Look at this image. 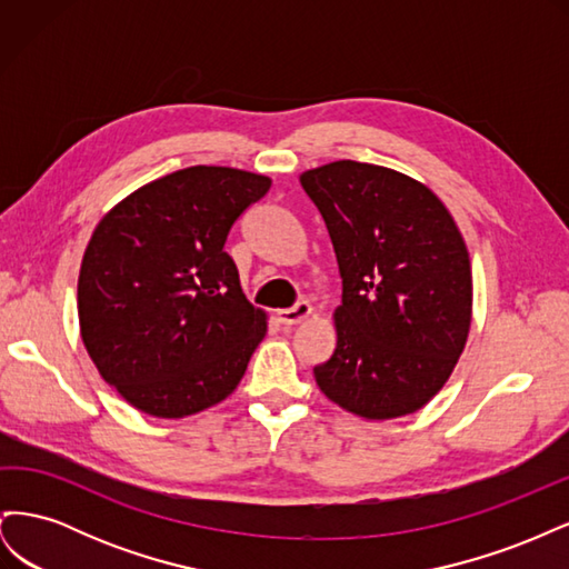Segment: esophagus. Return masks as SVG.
Here are the masks:
<instances>
[{
  "label": "esophagus",
  "mask_w": 569,
  "mask_h": 569,
  "mask_svg": "<svg viewBox=\"0 0 569 569\" xmlns=\"http://www.w3.org/2000/svg\"><path fill=\"white\" fill-rule=\"evenodd\" d=\"M308 316H311V303L308 301H297L291 308H284V311L278 313V320L287 327L291 325H299L301 320H306Z\"/></svg>",
  "instance_id": "esophagus-1"
}]
</instances>
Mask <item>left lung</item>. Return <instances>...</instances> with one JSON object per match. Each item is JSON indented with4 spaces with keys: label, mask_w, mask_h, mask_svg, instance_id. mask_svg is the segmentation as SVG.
Returning a JSON list of instances; mask_svg holds the SVG:
<instances>
[{
    "label": "left lung",
    "mask_w": 569,
    "mask_h": 569,
    "mask_svg": "<svg viewBox=\"0 0 569 569\" xmlns=\"http://www.w3.org/2000/svg\"><path fill=\"white\" fill-rule=\"evenodd\" d=\"M341 274L337 349L313 368L366 420L420 410L449 380L472 320V270L441 199L399 170L335 161L301 173Z\"/></svg>",
    "instance_id": "1"
}]
</instances>
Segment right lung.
<instances>
[{"label":"right lung","mask_w":569,"mask_h":569,"mask_svg":"<svg viewBox=\"0 0 569 569\" xmlns=\"http://www.w3.org/2000/svg\"><path fill=\"white\" fill-rule=\"evenodd\" d=\"M270 178L226 166L176 170L99 220L82 256V343L104 382L153 418H184L237 389L266 337L226 251Z\"/></svg>","instance_id":"add662e5"}]
</instances>
